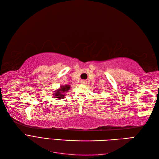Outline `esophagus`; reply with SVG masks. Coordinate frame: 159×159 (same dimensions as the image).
Segmentation results:
<instances>
[{
	"label": "esophagus",
	"mask_w": 159,
	"mask_h": 159,
	"mask_svg": "<svg viewBox=\"0 0 159 159\" xmlns=\"http://www.w3.org/2000/svg\"><path fill=\"white\" fill-rule=\"evenodd\" d=\"M81 84H86V80H82L81 81Z\"/></svg>",
	"instance_id": "34e87169"
}]
</instances>
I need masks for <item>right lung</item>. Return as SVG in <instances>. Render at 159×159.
Here are the masks:
<instances>
[{
  "mask_svg": "<svg viewBox=\"0 0 159 159\" xmlns=\"http://www.w3.org/2000/svg\"><path fill=\"white\" fill-rule=\"evenodd\" d=\"M70 89V85L61 86L58 90H57V91L55 92L54 98H57L58 99H62L65 96V94L66 92H68V90H69Z\"/></svg>",
  "mask_w": 159,
  "mask_h": 159,
  "instance_id": "right-lung-1",
  "label": "right lung"
}]
</instances>
